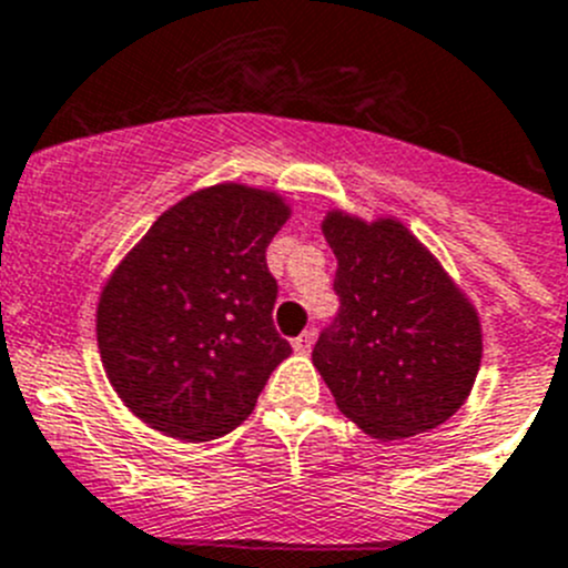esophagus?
I'll return each mask as SVG.
<instances>
[{
	"label": "esophagus",
	"instance_id": "1",
	"mask_svg": "<svg viewBox=\"0 0 568 568\" xmlns=\"http://www.w3.org/2000/svg\"><path fill=\"white\" fill-rule=\"evenodd\" d=\"M314 338H316L314 331H305V333H302V336H296L294 338V349H296V353H302V356H308L311 347H314Z\"/></svg>",
	"mask_w": 568,
	"mask_h": 568
}]
</instances>
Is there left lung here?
<instances>
[{"label": "left lung", "instance_id": "8db88e82", "mask_svg": "<svg viewBox=\"0 0 568 568\" xmlns=\"http://www.w3.org/2000/svg\"><path fill=\"white\" fill-rule=\"evenodd\" d=\"M322 232L338 260V314L314 367L336 406L384 443L437 428L479 373V314L400 221L331 210Z\"/></svg>", "mask_w": 568, "mask_h": 568}]
</instances>
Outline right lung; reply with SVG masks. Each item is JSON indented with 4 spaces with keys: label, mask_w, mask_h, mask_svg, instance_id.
<instances>
[{
    "label": "right lung",
    "mask_w": 568,
    "mask_h": 568,
    "mask_svg": "<svg viewBox=\"0 0 568 568\" xmlns=\"http://www.w3.org/2000/svg\"><path fill=\"white\" fill-rule=\"evenodd\" d=\"M291 206L215 184L164 210L111 272L98 347L111 386L156 432L204 443L252 415L291 344L274 331L266 248Z\"/></svg>",
    "instance_id": "1"
}]
</instances>
